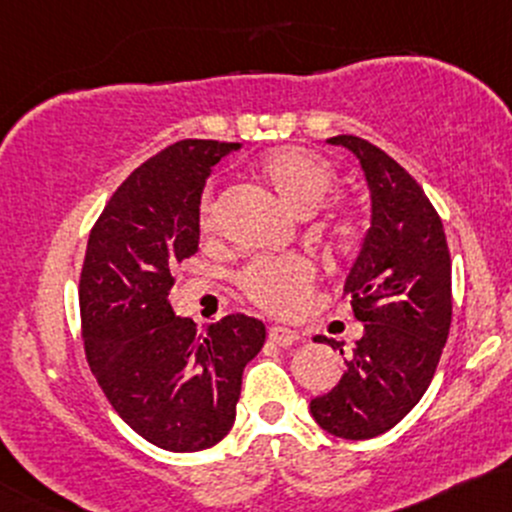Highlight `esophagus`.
Returning a JSON list of instances; mask_svg holds the SVG:
<instances>
[{
  "label": "esophagus",
  "instance_id": "esophagus-1",
  "mask_svg": "<svg viewBox=\"0 0 512 512\" xmlns=\"http://www.w3.org/2000/svg\"><path fill=\"white\" fill-rule=\"evenodd\" d=\"M269 342H274V345L279 347H289L294 345V342H299V333L284 328V325H274V328H269Z\"/></svg>",
  "mask_w": 512,
  "mask_h": 512
}]
</instances>
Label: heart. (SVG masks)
<instances>
[{
	"instance_id": "heart-1",
	"label": "heart",
	"mask_w": 512,
	"mask_h": 512,
	"mask_svg": "<svg viewBox=\"0 0 512 512\" xmlns=\"http://www.w3.org/2000/svg\"><path fill=\"white\" fill-rule=\"evenodd\" d=\"M262 179L294 216L308 218L318 211L325 196L335 189V170L323 157L303 148H279L260 160ZM201 230L213 228V199L204 196L199 209ZM325 233L340 247H352L362 226L352 213H338L328 221ZM240 286L260 308L277 316H294L308 303L316 282V267L306 257H260L238 277Z\"/></svg>"
}]
</instances>
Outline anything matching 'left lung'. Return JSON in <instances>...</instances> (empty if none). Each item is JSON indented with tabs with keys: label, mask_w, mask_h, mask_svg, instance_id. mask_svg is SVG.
Instances as JSON below:
<instances>
[{
	"label": "left lung",
	"mask_w": 512,
	"mask_h": 512,
	"mask_svg": "<svg viewBox=\"0 0 512 512\" xmlns=\"http://www.w3.org/2000/svg\"><path fill=\"white\" fill-rule=\"evenodd\" d=\"M328 143L359 160L372 218L345 279L364 335L338 384L311 401V415L330 435L369 440L428 391L452 323V260L440 216L393 157L357 136ZM316 342L340 347L323 335Z\"/></svg>",
	"instance_id": "1"
}]
</instances>
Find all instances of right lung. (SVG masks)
<instances>
[{
    "mask_svg": "<svg viewBox=\"0 0 512 512\" xmlns=\"http://www.w3.org/2000/svg\"><path fill=\"white\" fill-rule=\"evenodd\" d=\"M240 143L179 140L116 189L89 233L80 277L87 362L123 423L167 452H201L235 423L243 369L265 323L233 313L199 333L174 313V267L199 250L211 167Z\"/></svg>",
    "mask_w": 512,
    "mask_h": 512,
    "instance_id": "add662e5",
    "label": "right lung"
}]
</instances>
